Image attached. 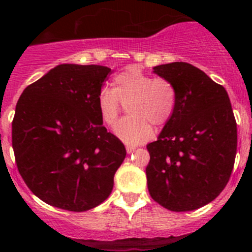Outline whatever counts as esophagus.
Listing matches in <instances>:
<instances>
[{"mask_svg": "<svg viewBox=\"0 0 252 252\" xmlns=\"http://www.w3.org/2000/svg\"><path fill=\"white\" fill-rule=\"evenodd\" d=\"M135 149H136V146L135 145H126V150H127V153H132V151H135Z\"/></svg>", "mask_w": 252, "mask_h": 252, "instance_id": "esophagus-1", "label": "esophagus"}]
</instances>
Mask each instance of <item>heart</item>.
<instances>
[{"instance_id": "heart-1", "label": "heart", "mask_w": 252, "mask_h": 252, "mask_svg": "<svg viewBox=\"0 0 252 252\" xmlns=\"http://www.w3.org/2000/svg\"><path fill=\"white\" fill-rule=\"evenodd\" d=\"M127 106L130 116L116 128L117 136L128 144H140L153 135V126L168 124L177 107V90L169 79L145 74L128 66L113 78V88H103L97 97L101 120L113 128Z\"/></svg>"}]
</instances>
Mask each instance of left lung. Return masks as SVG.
I'll return each mask as SVG.
<instances>
[{
	"label": "left lung",
	"instance_id": "left-lung-1",
	"mask_svg": "<svg viewBox=\"0 0 252 252\" xmlns=\"http://www.w3.org/2000/svg\"><path fill=\"white\" fill-rule=\"evenodd\" d=\"M154 72L177 90V107L157 141L148 148L151 198L174 212L194 211L227 186L237 150V125L226 90L184 62Z\"/></svg>",
	"mask_w": 252,
	"mask_h": 252
}]
</instances>
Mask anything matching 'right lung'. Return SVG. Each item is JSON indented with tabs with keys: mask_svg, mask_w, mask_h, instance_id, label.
Masks as SVG:
<instances>
[{
	"mask_svg": "<svg viewBox=\"0 0 252 252\" xmlns=\"http://www.w3.org/2000/svg\"><path fill=\"white\" fill-rule=\"evenodd\" d=\"M110 74L107 66L60 64L17 101L15 161L29 189L50 206L84 212L112 192L126 149L102 125L97 107Z\"/></svg>",
	"mask_w": 252,
	"mask_h": 252,
	"instance_id": "right-lung-1",
	"label": "right lung"
}]
</instances>
